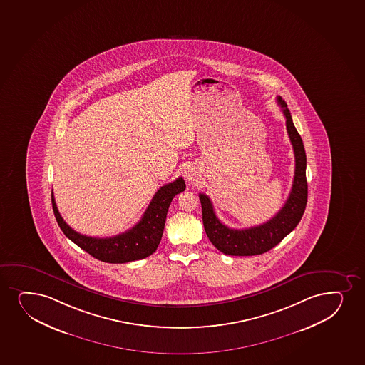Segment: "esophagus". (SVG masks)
I'll return each instance as SVG.
<instances>
[{
  "label": "esophagus",
  "mask_w": 365,
  "mask_h": 365,
  "mask_svg": "<svg viewBox=\"0 0 365 365\" xmlns=\"http://www.w3.org/2000/svg\"><path fill=\"white\" fill-rule=\"evenodd\" d=\"M185 176L187 180H194V178H197V172L194 171L193 168H187L185 171Z\"/></svg>",
  "instance_id": "1"
}]
</instances>
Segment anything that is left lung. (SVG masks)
<instances>
[{
  "label": "left lung",
  "instance_id": "left-lung-1",
  "mask_svg": "<svg viewBox=\"0 0 365 365\" xmlns=\"http://www.w3.org/2000/svg\"><path fill=\"white\" fill-rule=\"evenodd\" d=\"M277 103L282 108L283 116L286 117L288 137L293 146L296 159V170L291 193L282 209L267 222L245 230H236L227 227L217 219L210 197L205 194H199L206 236L209 237L211 243L219 249L220 252L226 255L249 257L269 252L297 227V225L299 223L302 216L304 214L308 200V183L305 177L307 156L304 145L299 133L297 132L296 127L293 125L287 103L281 96H277Z\"/></svg>",
  "mask_w": 365,
  "mask_h": 365
}]
</instances>
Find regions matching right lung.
<instances>
[{"mask_svg":"<svg viewBox=\"0 0 365 365\" xmlns=\"http://www.w3.org/2000/svg\"><path fill=\"white\" fill-rule=\"evenodd\" d=\"M185 189V180L182 177L163 185L155 193L142 219L134 227L106 238L84 236L69 227L58 212L53 193H51L52 209L62 232L78 247L101 262L123 264L149 257L158 249L163 237L168 206L172 199Z\"/></svg>","mask_w":365,"mask_h":365,"instance_id":"obj_1","label":"right lung"}]
</instances>
